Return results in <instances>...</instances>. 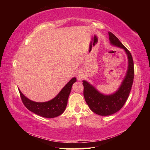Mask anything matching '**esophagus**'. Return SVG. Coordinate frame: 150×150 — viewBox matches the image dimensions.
I'll list each match as a JSON object with an SVG mask.
<instances>
[{"label": "esophagus", "mask_w": 150, "mask_h": 150, "mask_svg": "<svg viewBox=\"0 0 150 150\" xmlns=\"http://www.w3.org/2000/svg\"><path fill=\"white\" fill-rule=\"evenodd\" d=\"M82 78H83L82 75H81L80 74H77V79L79 81H81V79H82Z\"/></svg>", "instance_id": "34e87169"}]
</instances>
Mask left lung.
<instances>
[{
	"mask_svg": "<svg viewBox=\"0 0 150 150\" xmlns=\"http://www.w3.org/2000/svg\"><path fill=\"white\" fill-rule=\"evenodd\" d=\"M108 35L110 44L114 46L122 48L126 52L128 59V65L125 77L118 89L111 95H104L87 81H83L84 87L83 95L86 103L93 112L100 116L113 115L120 110L130 94L134 75V62L130 52L112 33L108 32Z\"/></svg>",
	"mask_w": 150,
	"mask_h": 150,
	"instance_id": "1",
	"label": "left lung"
}]
</instances>
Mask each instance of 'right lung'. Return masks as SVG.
<instances>
[{
	"label": "right lung",
	"mask_w": 150,
	"mask_h": 150,
	"mask_svg": "<svg viewBox=\"0 0 150 150\" xmlns=\"http://www.w3.org/2000/svg\"><path fill=\"white\" fill-rule=\"evenodd\" d=\"M76 81L77 79L75 77L72 78L55 97L47 102H34L25 96L20 89L19 93L22 103L30 111L44 118H55L65 111L72 85Z\"/></svg>",
	"instance_id": "1"
}]
</instances>
